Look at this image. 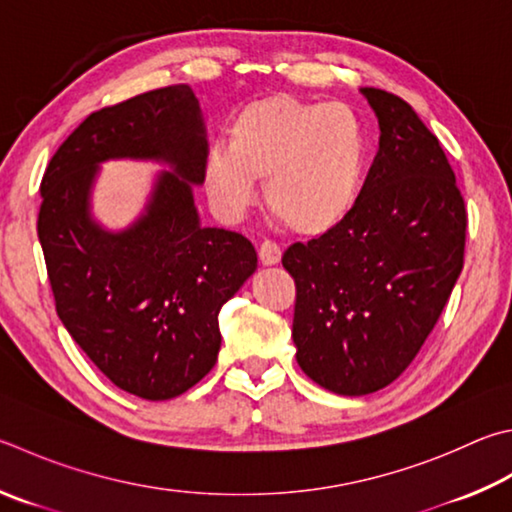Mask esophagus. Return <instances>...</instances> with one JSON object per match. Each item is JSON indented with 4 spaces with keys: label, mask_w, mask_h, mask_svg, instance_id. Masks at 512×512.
I'll list each match as a JSON object with an SVG mask.
<instances>
[{
    "label": "esophagus",
    "mask_w": 512,
    "mask_h": 512,
    "mask_svg": "<svg viewBox=\"0 0 512 512\" xmlns=\"http://www.w3.org/2000/svg\"><path fill=\"white\" fill-rule=\"evenodd\" d=\"M280 259H282V248L277 246L275 241L264 239L262 244H259V262L264 266H275Z\"/></svg>",
    "instance_id": "esophagus-1"
}]
</instances>
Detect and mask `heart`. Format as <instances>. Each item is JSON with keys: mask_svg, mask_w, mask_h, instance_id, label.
Wrapping results in <instances>:
<instances>
[{"mask_svg": "<svg viewBox=\"0 0 512 512\" xmlns=\"http://www.w3.org/2000/svg\"><path fill=\"white\" fill-rule=\"evenodd\" d=\"M367 154L360 116L288 94L248 102L232 116L228 143H212L203 161L210 201L239 217L264 181L271 215L297 235H320L349 215Z\"/></svg>", "mask_w": 512, "mask_h": 512, "instance_id": "obj_1", "label": "heart"}]
</instances>
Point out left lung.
Here are the masks:
<instances>
[{
  "label": "left lung",
  "mask_w": 512,
  "mask_h": 512,
  "mask_svg": "<svg viewBox=\"0 0 512 512\" xmlns=\"http://www.w3.org/2000/svg\"><path fill=\"white\" fill-rule=\"evenodd\" d=\"M380 145L338 226L288 246L297 365L340 396L403 374L457 284L468 212L443 147L403 98L365 87Z\"/></svg>",
  "instance_id": "left-lung-1"
}]
</instances>
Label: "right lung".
<instances>
[{"mask_svg": "<svg viewBox=\"0 0 512 512\" xmlns=\"http://www.w3.org/2000/svg\"><path fill=\"white\" fill-rule=\"evenodd\" d=\"M208 143L188 85L147 91L89 114L46 165L40 237L55 311L111 383L167 401L215 367L217 315L257 268L239 232L199 224L192 183ZM132 155L173 165L146 217L109 236L88 219L100 160Z\"/></svg>", "mask_w": 512, "mask_h": 512, "instance_id": "obj_1", "label": "right lung"}]
</instances>
